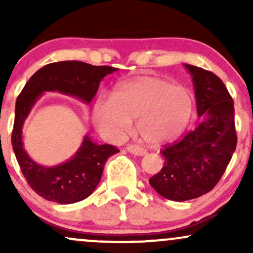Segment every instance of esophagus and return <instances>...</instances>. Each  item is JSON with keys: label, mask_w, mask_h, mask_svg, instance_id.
<instances>
[{"label": "esophagus", "mask_w": 253, "mask_h": 253, "mask_svg": "<svg viewBox=\"0 0 253 253\" xmlns=\"http://www.w3.org/2000/svg\"><path fill=\"white\" fill-rule=\"evenodd\" d=\"M126 149L129 153H132V155H135V156H145V155H146V150L143 149V147H140V146H136V145H128Z\"/></svg>", "instance_id": "obj_1"}]
</instances>
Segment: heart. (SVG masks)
I'll return each mask as SVG.
<instances>
[{"mask_svg": "<svg viewBox=\"0 0 253 253\" xmlns=\"http://www.w3.org/2000/svg\"><path fill=\"white\" fill-rule=\"evenodd\" d=\"M194 110V96L188 88L169 80L140 76L120 83L113 96L101 95L92 108V120L102 134L121 139L132 128L145 143L163 145L184 132Z\"/></svg>", "mask_w": 253, "mask_h": 253, "instance_id": "b5f03b06", "label": "heart"}]
</instances>
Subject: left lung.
I'll use <instances>...</instances> for the list:
<instances>
[{"label":"left lung","instance_id":"obj_1","mask_svg":"<svg viewBox=\"0 0 253 253\" xmlns=\"http://www.w3.org/2000/svg\"><path fill=\"white\" fill-rule=\"evenodd\" d=\"M193 76L197 115L202 121L181 140L161 150L164 167L150 178L159 195L187 201L211 191L220 181L237 146L234 103L216 75L184 64Z\"/></svg>","mask_w":253,"mask_h":253}]
</instances>
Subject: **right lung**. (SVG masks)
<instances>
[{
  "label": "right lung",
  "instance_id": "1",
  "mask_svg": "<svg viewBox=\"0 0 253 253\" xmlns=\"http://www.w3.org/2000/svg\"><path fill=\"white\" fill-rule=\"evenodd\" d=\"M115 71L118 69L112 66H95L77 60L51 63L39 69L17 96L11 145L26 181L45 200L69 205L86 199L100 183L107 159L119 149L92 143L85 135L71 159L57 167H42L24 149L22 126L26 118L43 91H59L90 103L103 77Z\"/></svg>",
  "mask_w": 253,
  "mask_h": 253
}]
</instances>
